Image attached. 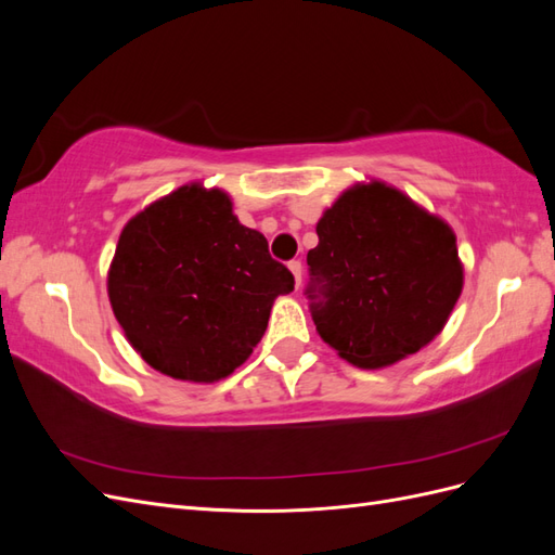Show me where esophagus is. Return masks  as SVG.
I'll list each match as a JSON object with an SVG mask.
<instances>
[{"mask_svg": "<svg viewBox=\"0 0 555 555\" xmlns=\"http://www.w3.org/2000/svg\"><path fill=\"white\" fill-rule=\"evenodd\" d=\"M289 271L294 273V280H296V289L300 287V280H304V266H300V261H289Z\"/></svg>", "mask_w": 555, "mask_h": 555, "instance_id": "obj_1", "label": "esophagus"}]
</instances>
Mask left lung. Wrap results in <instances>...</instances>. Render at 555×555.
<instances>
[{
    "instance_id": "8db88e82",
    "label": "left lung",
    "mask_w": 555,
    "mask_h": 555,
    "mask_svg": "<svg viewBox=\"0 0 555 555\" xmlns=\"http://www.w3.org/2000/svg\"><path fill=\"white\" fill-rule=\"evenodd\" d=\"M308 251L314 326L359 367L405 359L438 335L463 289L456 236L410 196L354 184L317 222Z\"/></svg>"
}]
</instances>
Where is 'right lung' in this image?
Returning a JSON list of instances; mask_svg holds the SVG:
<instances>
[{
  "instance_id": "right-lung-1",
  "label": "right lung",
  "mask_w": 555,
  "mask_h": 555,
  "mask_svg": "<svg viewBox=\"0 0 555 555\" xmlns=\"http://www.w3.org/2000/svg\"><path fill=\"white\" fill-rule=\"evenodd\" d=\"M294 292L222 190L198 182L131 217L108 271V298L127 340L173 379L217 382L257 347L273 300Z\"/></svg>"
}]
</instances>
